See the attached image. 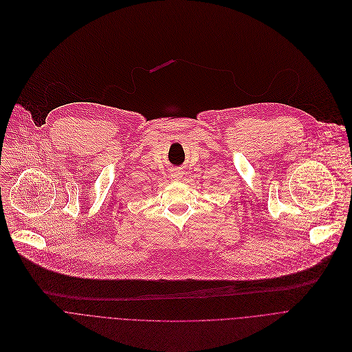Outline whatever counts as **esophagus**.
<instances>
[{"label":"esophagus","instance_id":"34e87169","mask_svg":"<svg viewBox=\"0 0 352 352\" xmlns=\"http://www.w3.org/2000/svg\"><path fill=\"white\" fill-rule=\"evenodd\" d=\"M170 176H172L173 179H179V177L182 176V172H173Z\"/></svg>","mask_w":352,"mask_h":352}]
</instances>
